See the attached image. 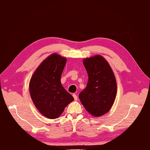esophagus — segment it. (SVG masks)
<instances>
[{"label": "esophagus", "mask_w": 150, "mask_h": 150, "mask_svg": "<svg viewBox=\"0 0 150 150\" xmlns=\"http://www.w3.org/2000/svg\"><path fill=\"white\" fill-rule=\"evenodd\" d=\"M72 96H73V97H74V100H75V101H77V100H78V96H76V94H73Z\"/></svg>", "instance_id": "34e87169"}]
</instances>
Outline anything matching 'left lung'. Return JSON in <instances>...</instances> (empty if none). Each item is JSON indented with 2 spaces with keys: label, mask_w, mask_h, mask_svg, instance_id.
Segmentation results:
<instances>
[{
  "label": "left lung",
  "mask_w": 150,
  "mask_h": 150,
  "mask_svg": "<svg viewBox=\"0 0 150 150\" xmlns=\"http://www.w3.org/2000/svg\"><path fill=\"white\" fill-rule=\"evenodd\" d=\"M88 79L86 88L79 94L86 110L94 117L107 113L117 94L114 72L106 59L100 55L83 59Z\"/></svg>",
  "instance_id": "1"
}]
</instances>
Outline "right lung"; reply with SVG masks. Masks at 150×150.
Returning <instances> with one entry per match:
<instances>
[{
  "label": "right lung",
  "mask_w": 150,
  "mask_h": 150,
  "mask_svg": "<svg viewBox=\"0 0 150 150\" xmlns=\"http://www.w3.org/2000/svg\"><path fill=\"white\" fill-rule=\"evenodd\" d=\"M67 59L52 54L36 69L29 83V92L35 106L49 119H56L74 100L61 83Z\"/></svg>",
  "instance_id": "add662e5"
}]
</instances>
